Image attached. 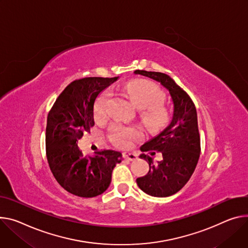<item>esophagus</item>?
Listing matches in <instances>:
<instances>
[{
	"label": "esophagus",
	"instance_id": "obj_1",
	"mask_svg": "<svg viewBox=\"0 0 248 248\" xmlns=\"http://www.w3.org/2000/svg\"><path fill=\"white\" fill-rule=\"evenodd\" d=\"M123 156H124V159L129 160V161H134V160H137V158H138V156L136 154L129 153V152H124Z\"/></svg>",
	"mask_w": 248,
	"mask_h": 248
}]
</instances>
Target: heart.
Returning <instances> with one entry per match:
<instances>
[{
	"label": "heart",
	"mask_w": 248,
	"mask_h": 248,
	"mask_svg": "<svg viewBox=\"0 0 248 248\" xmlns=\"http://www.w3.org/2000/svg\"><path fill=\"white\" fill-rule=\"evenodd\" d=\"M127 93L137 107L143 109V118L152 127H160L168 120L167 109L161 105L164 93L155 83L148 80L133 81L127 86ZM111 92L106 90L95 103V116L102 118L108 114ZM140 136V131L134 127H117L115 138L119 144L126 145L129 140Z\"/></svg>",
	"instance_id": "b5f03b06"
}]
</instances>
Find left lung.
Wrapping results in <instances>:
<instances>
[{
	"instance_id": "1",
	"label": "left lung",
	"mask_w": 248,
	"mask_h": 248,
	"mask_svg": "<svg viewBox=\"0 0 248 248\" xmlns=\"http://www.w3.org/2000/svg\"><path fill=\"white\" fill-rule=\"evenodd\" d=\"M134 74L159 82L168 90L173 102L170 124L140 147L141 151L161 152L162 160L154 163L151 156L140 154V158L148 162L149 171L137 179L138 186L147 195L169 197L186 185L199 160L201 143L196 107L190 96L167 74L144 70H136Z\"/></svg>"
}]
</instances>
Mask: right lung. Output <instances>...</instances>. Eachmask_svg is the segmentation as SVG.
Returning <instances> with one entry per match:
<instances>
[{
	"instance_id": "add662e5",
	"label": "right lung",
	"mask_w": 248,
	"mask_h": 248,
	"mask_svg": "<svg viewBox=\"0 0 248 248\" xmlns=\"http://www.w3.org/2000/svg\"><path fill=\"white\" fill-rule=\"evenodd\" d=\"M119 77H88L67 86L48 112L46 157L59 185L75 196L93 198L109 186L111 173L122 162V153L102 150L84 154L78 140L95 124L94 104L99 94Z\"/></svg>"
}]
</instances>
